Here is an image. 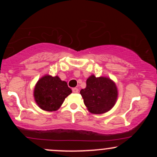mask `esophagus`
Segmentation results:
<instances>
[{
    "mask_svg": "<svg viewBox=\"0 0 157 157\" xmlns=\"http://www.w3.org/2000/svg\"><path fill=\"white\" fill-rule=\"evenodd\" d=\"M72 91H73L74 93H78L79 89H77V88H73V89H72Z\"/></svg>",
    "mask_w": 157,
    "mask_h": 157,
    "instance_id": "34e87169",
    "label": "esophagus"
}]
</instances>
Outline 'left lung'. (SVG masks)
<instances>
[{
  "label": "left lung",
  "mask_w": 157,
  "mask_h": 157,
  "mask_svg": "<svg viewBox=\"0 0 157 157\" xmlns=\"http://www.w3.org/2000/svg\"><path fill=\"white\" fill-rule=\"evenodd\" d=\"M80 94L91 113L100 114L112 109L117 99V89L111 79L91 75L86 80V88Z\"/></svg>",
  "instance_id": "left-lung-1"
}]
</instances>
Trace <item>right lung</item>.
Wrapping results in <instances>:
<instances>
[{"label": "right lung", "instance_id": "right-lung-1", "mask_svg": "<svg viewBox=\"0 0 157 157\" xmlns=\"http://www.w3.org/2000/svg\"><path fill=\"white\" fill-rule=\"evenodd\" d=\"M71 93L67 82L59 77L46 75L36 84L34 97L39 107L47 111H56L60 107L65 98Z\"/></svg>", "mask_w": 157, "mask_h": 157}]
</instances>
